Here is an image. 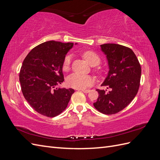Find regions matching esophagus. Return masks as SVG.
<instances>
[{
    "label": "esophagus",
    "instance_id": "esophagus-1",
    "mask_svg": "<svg viewBox=\"0 0 160 160\" xmlns=\"http://www.w3.org/2000/svg\"><path fill=\"white\" fill-rule=\"evenodd\" d=\"M79 90H81L84 93H88L89 92V90H88V89H87V90H85V89H79Z\"/></svg>",
    "mask_w": 160,
    "mask_h": 160
}]
</instances>
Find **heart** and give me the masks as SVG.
<instances>
[{"label": "heart", "mask_w": 160, "mask_h": 160, "mask_svg": "<svg viewBox=\"0 0 160 160\" xmlns=\"http://www.w3.org/2000/svg\"><path fill=\"white\" fill-rule=\"evenodd\" d=\"M83 57L91 66H96L100 62L99 57L95 52L91 51H85ZM71 62V55H68L65 58L62 63V69L67 71L70 67ZM95 79L90 75H81L79 73H72L67 79V83L69 87L78 89H85L94 83Z\"/></svg>", "instance_id": "1"}]
</instances>
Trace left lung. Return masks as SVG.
I'll return each instance as SVG.
<instances>
[{
	"label": "left lung",
	"mask_w": 160,
	"mask_h": 160,
	"mask_svg": "<svg viewBox=\"0 0 160 160\" xmlns=\"http://www.w3.org/2000/svg\"><path fill=\"white\" fill-rule=\"evenodd\" d=\"M109 67L101 86L107 90L97 89L99 96L94 107L99 112L111 115L122 111L137 95L141 78V66L136 55L129 48L114 43L100 45Z\"/></svg>",
	"instance_id": "1"
}]
</instances>
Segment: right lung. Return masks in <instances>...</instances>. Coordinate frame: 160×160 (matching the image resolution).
Returning a JSON list of instances; mask_svg holds the SVG:
<instances>
[{
    "label": "right lung",
    "mask_w": 160,
    "mask_h": 160,
    "mask_svg": "<svg viewBox=\"0 0 160 160\" xmlns=\"http://www.w3.org/2000/svg\"><path fill=\"white\" fill-rule=\"evenodd\" d=\"M73 45L55 41L42 42L33 48L23 61L19 74L21 90L38 113L49 118L59 115L75 92L71 88L57 87L64 81L62 63Z\"/></svg>",
    "instance_id": "1"
}]
</instances>
